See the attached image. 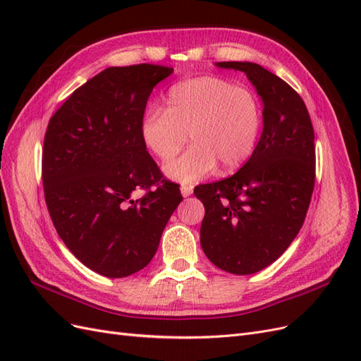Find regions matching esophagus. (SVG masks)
Returning <instances> with one entry per match:
<instances>
[{
    "label": "esophagus",
    "mask_w": 361,
    "mask_h": 361,
    "mask_svg": "<svg viewBox=\"0 0 361 361\" xmlns=\"http://www.w3.org/2000/svg\"><path fill=\"white\" fill-rule=\"evenodd\" d=\"M180 192H182L183 197H188V195L192 194V187H191V185H182Z\"/></svg>",
    "instance_id": "esophagus-1"
}]
</instances>
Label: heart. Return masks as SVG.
<instances>
[{"label":"heart","instance_id":"1","mask_svg":"<svg viewBox=\"0 0 361 361\" xmlns=\"http://www.w3.org/2000/svg\"><path fill=\"white\" fill-rule=\"evenodd\" d=\"M167 110L150 106L140 123V134L152 155L167 162L187 143L192 146L166 166L169 178L192 183L220 166L233 171L256 147L262 108L253 92L216 76H199L173 85Z\"/></svg>","mask_w":361,"mask_h":361}]
</instances>
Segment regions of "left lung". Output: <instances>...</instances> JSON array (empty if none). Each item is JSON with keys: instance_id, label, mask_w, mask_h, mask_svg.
<instances>
[{"instance_id": "1", "label": "left lung", "mask_w": 361, "mask_h": 361, "mask_svg": "<svg viewBox=\"0 0 361 361\" xmlns=\"http://www.w3.org/2000/svg\"><path fill=\"white\" fill-rule=\"evenodd\" d=\"M216 66L244 72L264 102V130L245 166L194 190L204 204V255L247 276L276 262L302 227L316 178L314 133L301 96L277 75L248 61Z\"/></svg>"}]
</instances>
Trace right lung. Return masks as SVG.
I'll use <instances>...</instances> for the list:
<instances>
[{
    "instance_id": "obj_1",
    "label": "right lung",
    "mask_w": 361,
    "mask_h": 361,
    "mask_svg": "<svg viewBox=\"0 0 361 361\" xmlns=\"http://www.w3.org/2000/svg\"><path fill=\"white\" fill-rule=\"evenodd\" d=\"M171 72L149 63L108 68L49 118L42 150L48 212L73 256L101 276L143 269L182 200L140 134L152 90ZM138 189L145 194L134 200Z\"/></svg>"
}]
</instances>
